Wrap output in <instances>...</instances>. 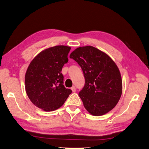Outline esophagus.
Here are the masks:
<instances>
[{"instance_id":"1","label":"esophagus","mask_w":149,"mask_h":149,"mask_svg":"<svg viewBox=\"0 0 149 149\" xmlns=\"http://www.w3.org/2000/svg\"><path fill=\"white\" fill-rule=\"evenodd\" d=\"M71 90L72 91V92H75L76 91V88L75 86H72L71 88Z\"/></svg>"}]
</instances>
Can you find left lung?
<instances>
[{"label": "left lung", "mask_w": 149, "mask_h": 149, "mask_svg": "<svg viewBox=\"0 0 149 149\" xmlns=\"http://www.w3.org/2000/svg\"><path fill=\"white\" fill-rule=\"evenodd\" d=\"M80 66L85 85L79 95L86 111L95 116L111 111L122 93V80L117 65L108 55L91 46L76 48L70 54Z\"/></svg>", "instance_id": "1"}]
</instances>
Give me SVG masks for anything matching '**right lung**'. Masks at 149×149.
Wrapping results in <instances>:
<instances>
[{"label":"right lung","mask_w":149,"mask_h":149,"mask_svg":"<svg viewBox=\"0 0 149 149\" xmlns=\"http://www.w3.org/2000/svg\"><path fill=\"white\" fill-rule=\"evenodd\" d=\"M70 47L55 46L44 49L33 59L25 75V89L31 101L46 112L61 107L72 90L63 85L61 72L68 62Z\"/></svg>","instance_id":"obj_1"}]
</instances>
